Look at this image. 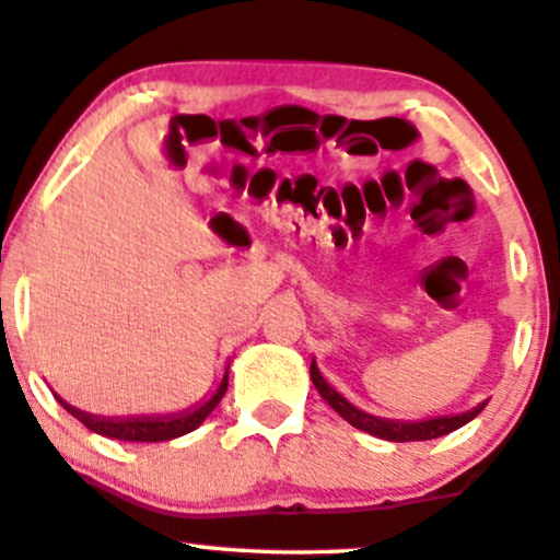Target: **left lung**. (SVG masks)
<instances>
[{"label":"left lung","instance_id":"left-lung-1","mask_svg":"<svg viewBox=\"0 0 560 560\" xmlns=\"http://www.w3.org/2000/svg\"><path fill=\"white\" fill-rule=\"evenodd\" d=\"M310 377H313V385L317 387V393L323 395V400L328 402V406L336 410V413L341 416V419L349 421L353 429H362V431H366V434H372V436L387 439V442H423V439L444 436V434H450V431L465 427V423L476 419L480 410L486 408V402H480V406L468 410V413L436 416V419H427V421L377 419V416L364 413V410H359L357 406H351V402L346 400L341 393L332 390L328 382L323 380L320 370H317L315 359H313V364H310Z\"/></svg>","mask_w":560,"mask_h":560}]
</instances>
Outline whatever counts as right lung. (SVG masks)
I'll use <instances>...</instances> for the list:
<instances>
[{
  "label": "right lung",
  "instance_id": "1",
  "mask_svg": "<svg viewBox=\"0 0 560 560\" xmlns=\"http://www.w3.org/2000/svg\"><path fill=\"white\" fill-rule=\"evenodd\" d=\"M228 382H230V366L209 400H203L201 406L188 408V410H183V413H173V416H131V419H105V416H92V413H84V410H80V408L69 406V402L61 400L59 395H56V400H59L77 421H82L90 431H95V434H103L108 439H121V442H167V439L183 436V434H188V431L201 427L211 410L219 406V400L224 398V393H228Z\"/></svg>",
  "mask_w": 560,
  "mask_h": 560
}]
</instances>
